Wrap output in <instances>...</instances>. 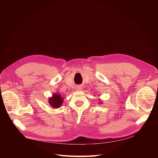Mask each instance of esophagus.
<instances>
[{
  "label": "esophagus",
  "instance_id": "esophagus-1",
  "mask_svg": "<svg viewBox=\"0 0 158 158\" xmlns=\"http://www.w3.org/2000/svg\"><path fill=\"white\" fill-rule=\"evenodd\" d=\"M76 88H77V90H81V87L79 86H77Z\"/></svg>",
  "mask_w": 158,
  "mask_h": 158
}]
</instances>
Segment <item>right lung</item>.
Returning a JSON list of instances; mask_svg holds the SVG:
<instances>
[{
  "label": "right lung",
  "instance_id": "right-lung-1",
  "mask_svg": "<svg viewBox=\"0 0 158 158\" xmlns=\"http://www.w3.org/2000/svg\"><path fill=\"white\" fill-rule=\"evenodd\" d=\"M49 103L53 107V108H59L62 105L63 102V98L59 94H54L53 97L49 99Z\"/></svg>",
  "mask_w": 158,
  "mask_h": 158
}]
</instances>
